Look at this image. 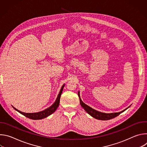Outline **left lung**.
Masks as SVG:
<instances>
[{
    "mask_svg": "<svg viewBox=\"0 0 147 147\" xmlns=\"http://www.w3.org/2000/svg\"><path fill=\"white\" fill-rule=\"evenodd\" d=\"M78 95L80 99V104L81 107L84 108L89 115H90L92 117H93L95 119H98V120H110L112 119L117 116H119L120 113H121L122 112H123L124 111H125L127 109H128L129 107H128L127 108H126L125 109L123 110L121 112H117V113H102L99 111H97L94 109H92V108H91L90 107L88 106L87 105L85 104L84 103L82 100L80 98V92L78 91Z\"/></svg>",
    "mask_w": 147,
    "mask_h": 147,
    "instance_id": "8db88e82",
    "label": "left lung"
}]
</instances>
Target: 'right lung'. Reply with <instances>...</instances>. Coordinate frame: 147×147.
<instances>
[{
    "label": "right lung",
    "instance_id": "obj_1",
    "mask_svg": "<svg viewBox=\"0 0 147 147\" xmlns=\"http://www.w3.org/2000/svg\"><path fill=\"white\" fill-rule=\"evenodd\" d=\"M64 86H65V84L63 86L60 90V92H59V94L56 98V100H55V102L53 103V104L52 105V106H51L49 108L45 109L44 111H41V112H37V113H24V112H21L18 110H17V109H16L15 108H14V109L17 111V112H18L19 113H20L21 114H22L23 115L25 116L26 117L29 118V119H33V120H40V119H44L48 116H49V115H51V114H52L53 112H55V111L57 109V108H58L59 105V102H60V96L61 95V93H62V91H63V88H64Z\"/></svg>",
    "mask_w": 147,
    "mask_h": 147
}]
</instances>
